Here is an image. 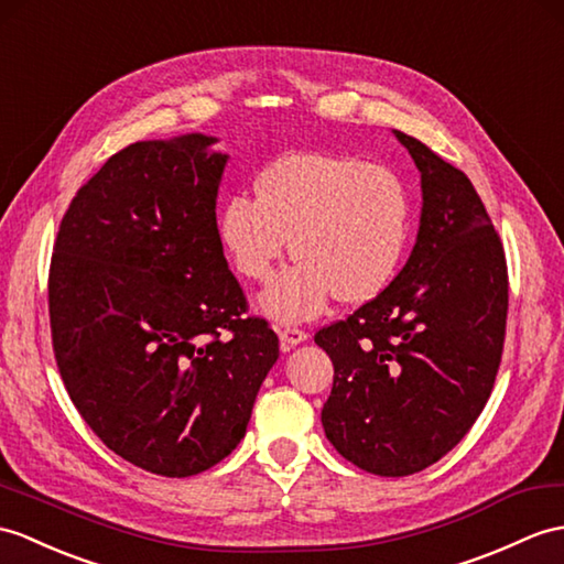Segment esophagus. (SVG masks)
Instances as JSON below:
<instances>
[{
    "instance_id": "esophagus-1",
    "label": "esophagus",
    "mask_w": 564,
    "mask_h": 564,
    "mask_svg": "<svg viewBox=\"0 0 564 564\" xmlns=\"http://www.w3.org/2000/svg\"><path fill=\"white\" fill-rule=\"evenodd\" d=\"M279 341H281V350L285 352L307 341V334L303 329H297V326H283V329H279Z\"/></svg>"
}]
</instances>
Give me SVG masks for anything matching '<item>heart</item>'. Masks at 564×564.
<instances>
[{
  "mask_svg": "<svg viewBox=\"0 0 564 564\" xmlns=\"http://www.w3.org/2000/svg\"><path fill=\"white\" fill-rule=\"evenodd\" d=\"M235 192L220 208V240L242 276L267 281L295 252V267L259 295L276 322H305L334 295L362 303L394 276L411 235V194L401 175L358 155L293 153Z\"/></svg>",
  "mask_w": 564,
  "mask_h": 564,
  "instance_id": "heart-1",
  "label": "heart"
}]
</instances>
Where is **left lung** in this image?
<instances>
[{"mask_svg": "<svg viewBox=\"0 0 564 564\" xmlns=\"http://www.w3.org/2000/svg\"><path fill=\"white\" fill-rule=\"evenodd\" d=\"M421 173V226L382 293L314 344L334 362L322 425L375 476H411L452 452L486 409L507 324L502 242L470 180L394 129Z\"/></svg>", "mask_w": 564, "mask_h": 564, "instance_id": "left-lung-1", "label": "left lung"}]
</instances>
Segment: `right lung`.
Instances as JSON below:
<instances>
[{
  "mask_svg": "<svg viewBox=\"0 0 564 564\" xmlns=\"http://www.w3.org/2000/svg\"><path fill=\"white\" fill-rule=\"evenodd\" d=\"M216 137L137 141L76 192L50 267L57 368L90 430L151 474L187 478L238 447L279 336L242 317L216 199Z\"/></svg>",
  "mask_w": 564,
  "mask_h": 564,
  "instance_id": "1",
  "label": "right lung"
}]
</instances>
